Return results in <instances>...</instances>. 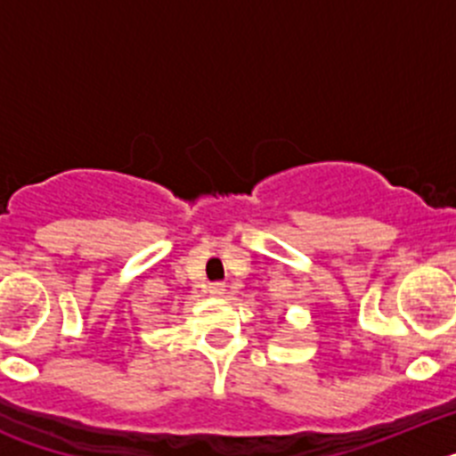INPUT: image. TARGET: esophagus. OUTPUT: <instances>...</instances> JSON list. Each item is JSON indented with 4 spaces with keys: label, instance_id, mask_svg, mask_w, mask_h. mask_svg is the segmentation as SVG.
<instances>
[{
    "label": "esophagus",
    "instance_id": "obj_1",
    "mask_svg": "<svg viewBox=\"0 0 456 456\" xmlns=\"http://www.w3.org/2000/svg\"><path fill=\"white\" fill-rule=\"evenodd\" d=\"M208 292L212 294V297H224V294H225V285L224 283H212L208 288Z\"/></svg>",
    "mask_w": 456,
    "mask_h": 456
}]
</instances>
